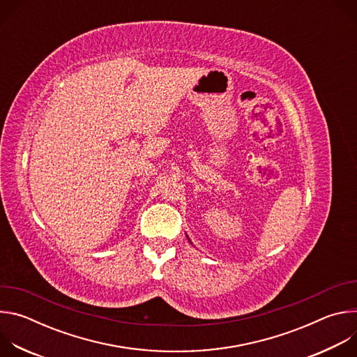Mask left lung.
Listing matches in <instances>:
<instances>
[{
  "instance_id": "obj_1",
  "label": "left lung",
  "mask_w": 357,
  "mask_h": 357,
  "mask_svg": "<svg viewBox=\"0 0 357 357\" xmlns=\"http://www.w3.org/2000/svg\"><path fill=\"white\" fill-rule=\"evenodd\" d=\"M188 240H189V237H188ZM189 241H190V240H189Z\"/></svg>"
}]
</instances>
